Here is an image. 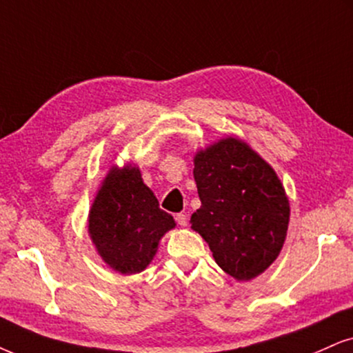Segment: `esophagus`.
<instances>
[{
  "label": "esophagus",
  "instance_id": "1",
  "mask_svg": "<svg viewBox=\"0 0 353 353\" xmlns=\"http://www.w3.org/2000/svg\"><path fill=\"white\" fill-rule=\"evenodd\" d=\"M175 221L181 225V228H185V225L188 224V216H186L185 212H178V214L175 216Z\"/></svg>",
  "mask_w": 353,
  "mask_h": 353
}]
</instances>
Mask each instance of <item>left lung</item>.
Segmentation results:
<instances>
[{
    "mask_svg": "<svg viewBox=\"0 0 353 353\" xmlns=\"http://www.w3.org/2000/svg\"><path fill=\"white\" fill-rule=\"evenodd\" d=\"M193 175L201 208L191 228L230 276L260 275L280 254L290 223L276 173L245 142L229 137L196 154Z\"/></svg>",
    "mask_w": 353,
    "mask_h": 353,
    "instance_id": "left-lung-1",
    "label": "left lung"
}]
</instances>
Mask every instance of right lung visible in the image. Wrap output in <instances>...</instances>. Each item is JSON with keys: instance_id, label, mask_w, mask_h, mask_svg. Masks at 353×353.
I'll return each mask as SVG.
<instances>
[{"instance_id": "add662e5", "label": "right lung", "mask_w": 353, "mask_h": 353, "mask_svg": "<svg viewBox=\"0 0 353 353\" xmlns=\"http://www.w3.org/2000/svg\"><path fill=\"white\" fill-rule=\"evenodd\" d=\"M175 228L134 167L112 168L90 211L88 230L103 260L124 275L142 272L163 234Z\"/></svg>"}]
</instances>
